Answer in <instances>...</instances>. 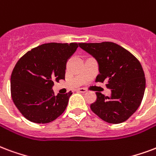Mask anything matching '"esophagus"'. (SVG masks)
Instances as JSON below:
<instances>
[{
    "instance_id": "34e87169",
    "label": "esophagus",
    "mask_w": 156,
    "mask_h": 156,
    "mask_svg": "<svg viewBox=\"0 0 156 156\" xmlns=\"http://www.w3.org/2000/svg\"><path fill=\"white\" fill-rule=\"evenodd\" d=\"M77 91H78V92H79V93H84L87 92V89H86V88H84V87H80V88H78V89H77Z\"/></svg>"
}]
</instances>
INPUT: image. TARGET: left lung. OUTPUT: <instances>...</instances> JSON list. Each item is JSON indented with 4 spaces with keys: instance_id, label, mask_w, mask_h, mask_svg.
<instances>
[{
    "instance_id": "obj_1",
    "label": "left lung",
    "mask_w": 156,
    "mask_h": 156,
    "mask_svg": "<svg viewBox=\"0 0 156 156\" xmlns=\"http://www.w3.org/2000/svg\"><path fill=\"white\" fill-rule=\"evenodd\" d=\"M79 46L98 60L99 73L96 82H107L111 97L96 93L97 101L90 108L104 122H126L142 101L146 78L140 61L122 46L112 42L81 43Z\"/></svg>"
}]
</instances>
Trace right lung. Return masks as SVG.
I'll return each mask as SVG.
<instances>
[{"label":"right lung","instance_id":"1","mask_svg":"<svg viewBox=\"0 0 156 156\" xmlns=\"http://www.w3.org/2000/svg\"><path fill=\"white\" fill-rule=\"evenodd\" d=\"M80 44L48 43L20 58L10 77V94L20 112L30 122L44 124L66 109L72 91L55 95L54 82L65 78L66 63Z\"/></svg>","mask_w":156,"mask_h":156}]
</instances>
